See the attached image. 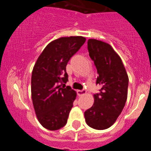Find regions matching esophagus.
<instances>
[{"label": "esophagus", "instance_id": "34e87169", "mask_svg": "<svg viewBox=\"0 0 151 151\" xmlns=\"http://www.w3.org/2000/svg\"><path fill=\"white\" fill-rule=\"evenodd\" d=\"M77 93H78V96H82L84 94H86V91L85 90H78L77 91Z\"/></svg>", "mask_w": 151, "mask_h": 151}]
</instances>
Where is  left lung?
<instances>
[{
  "label": "left lung",
  "mask_w": 151,
  "mask_h": 151,
  "mask_svg": "<svg viewBox=\"0 0 151 151\" xmlns=\"http://www.w3.org/2000/svg\"><path fill=\"white\" fill-rule=\"evenodd\" d=\"M89 56L94 61L101 86L99 94H94V104L85 112V122L93 129L103 130L116 121L127 100L129 76L122 61L108 43L88 39Z\"/></svg>",
  "instance_id": "left-lung-1"
}]
</instances>
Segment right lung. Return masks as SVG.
I'll use <instances>...</instances> for the list:
<instances>
[{
  "mask_svg": "<svg viewBox=\"0 0 151 151\" xmlns=\"http://www.w3.org/2000/svg\"><path fill=\"white\" fill-rule=\"evenodd\" d=\"M85 41L82 36L62 37L52 41L33 67L31 81L33 106L41 125L48 130L60 129L67 122L76 91L70 86L61 85L68 81L67 63Z\"/></svg>",
  "mask_w": 151,
  "mask_h": 151,
  "instance_id": "obj_1",
  "label": "right lung"
}]
</instances>
